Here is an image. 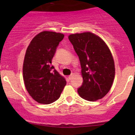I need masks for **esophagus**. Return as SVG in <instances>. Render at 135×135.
<instances>
[{
	"instance_id": "34e87169",
	"label": "esophagus",
	"mask_w": 135,
	"mask_h": 135,
	"mask_svg": "<svg viewBox=\"0 0 135 135\" xmlns=\"http://www.w3.org/2000/svg\"><path fill=\"white\" fill-rule=\"evenodd\" d=\"M74 74H71V75H70V76H68V78H69V80H71V78H73V77H74Z\"/></svg>"
}]
</instances>
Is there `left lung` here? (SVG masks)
I'll use <instances>...</instances> for the list:
<instances>
[{
	"mask_svg": "<svg viewBox=\"0 0 135 135\" xmlns=\"http://www.w3.org/2000/svg\"><path fill=\"white\" fill-rule=\"evenodd\" d=\"M79 57L83 83L78 89L82 98L95 101L104 97L111 89L115 65L109 47L103 39L90 32L69 35Z\"/></svg>",
	"mask_w": 135,
	"mask_h": 135,
	"instance_id": "1",
	"label": "left lung"
}]
</instances>
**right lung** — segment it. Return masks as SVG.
<instances>
[{"label": "right lung", "mask_w": 135, "mask_h": 135, "mask_svg": "<svg viewBox=\"0 0 135 135\" xmlns=\"http://www.w3.org/2000/svg\"><path fill=\"white\" fill-rule=\"evenodd\" d=\"M64 34L43 31L31 40L25 54L23 78L32 99L41 104H50L59 98L66 80L51 65L52 59Z\"/></svg>", "instance_id": "right-lung-1"}]
</instances>
